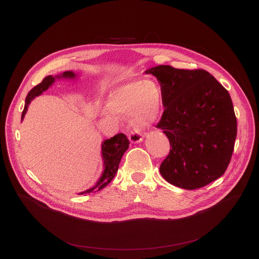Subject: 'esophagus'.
<instances>
[{
  "label": "esophagus",
  "mask_w": 259,
  "mask_h": 259,
  "mask_svg": "<svg viewBox=\"0 0 259 259\" xmlns=\"http://www.w3.org/2000/svg\"><path fill=\"white\" fill-rule=\"evenodd\" d=\"M129 140L132 144H139L144 140V138H143V135L139 132H131L129 134Z\"/></svg>",
  "instance_id": "esophagus-1"
}]
</instances>
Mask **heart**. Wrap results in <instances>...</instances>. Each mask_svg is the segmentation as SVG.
<instances>
[{
  "label": "heart",
  "mask_w": 259,
  "mask_h": 259,
  "mask_svg": "<svg viewBox=\"0 0 259 259\" xmlns=\"http://www.w3.org/2000/svg\"><path fill=\"white\" fill-rule=\"evenodd\" d=\"M162 92L154 79L133 80L112 90L106 102L107 110L118 115H130L131 124L140 129L151 126L158 118Z\"/></svg>",
  "instance_id": "1"
}]
</instances>
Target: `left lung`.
<instances>
[{
    "mask_svg": "<svg viewBox=\"0 0 259 259\" xmlns=\"http://www.w3.org/2000/svg\"><path fill=\"white\" fill-rule=\"evenodd\" d=\"M156 77L165 111L158 122L170 142L159 172L168 183L194 190L220 179L233 153L237 121L229 92L206 70L159 65Z\"/></svg>",
    "mask_w": 259,
    "mask_h": 259,
    "instance_id": "1",
    "label": "left lung"
}]
</instances>
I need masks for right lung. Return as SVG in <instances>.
I'll return each instance as SVG.
<instances>
[{"label":"right lung","instance_id":"1","mask_svg":"<svg viewBox=\"0 0 259 259\" xmlns=\"http://www.w3.org/2000/svg\"><path fill=\"white\" fill-rule=\"evenodd\" d=\"M77 77H78L77 74L74 73L73 71H65L61 74L54 75V76L53 75L46 76L43 79L42 83L33 87L29 91V93L27 94L26 100H25V107L22 112V120L24 119L27 110H28V107L31 101L34 98L38 97V95L42 94L44 91H46L48 88H50L54 84L56 79H76ZM128 148H129V141L126 135L122 133H118L114 135L113 138H110L108 140H104V142H102V149H101L102 160H103V172L100 176V179L98 180L97 183H95L93 187L85 190L83 192H79L78 195L85 194V193L86 194L91 193L94 191H100V190H102L109 183H110L115 176L118 169L119 161L122 155H124V153L127 151Z\"/></svg>","mask_w":259,"mask_h":259}]
</instances>
